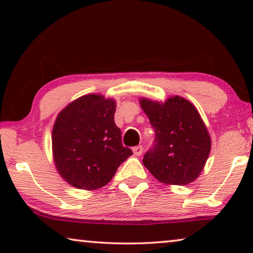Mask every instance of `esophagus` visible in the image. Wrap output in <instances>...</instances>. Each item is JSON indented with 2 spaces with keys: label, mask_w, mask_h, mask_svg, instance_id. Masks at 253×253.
Here are the masks:
<instances>
[{
  "label": "esophagus",
  "mask_w": 253,
  "mask_h": 253,
  "mask_svg": "<svg viewBox=\"0 0 253 253\" xmlns=\"http://www.w3.org/2000/svg\"><path fill=\"white\" fill-rule=\"evenodd\" d=\"M133 154L136 155V157H140L141 153H143V146H136L133 147Z\"/></svg>",
  "instance_id": "obj_1"
}]
</instances>
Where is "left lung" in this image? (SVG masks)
<instances>
[{"mask_svg":"<svg viewBox=\"0 0 253 253\" xmlns=\"http://www.w3.org/2000/svg\"><path fill=\"white\" fill-rule=\"evenodd\" d=\"M140 106L155 130L154 146L143 164L158 181L186 185L198 178L211 152V137L198 110L182 96L165 102L140 98Z\"/></svg>","mask_w":253,"mask_h":253,"instance_id":"obj_1","label":"left lung"}]
</instances>
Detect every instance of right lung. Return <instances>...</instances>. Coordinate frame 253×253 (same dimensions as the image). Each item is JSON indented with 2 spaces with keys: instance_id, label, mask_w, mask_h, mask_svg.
<instances>
[{
  "instance_id": "1",
  "label": "right lung",
  "mask_w": 253,
  "mask_h": 253,
  "mask_svg": "<svg viewBox=\"0 0 253 253\" xmlns=\"http://www.w3.org/2000/svg\"><path fill=\"white\" fill-rule=\"evenodd\" d=\"M116 102L86 94L61 110L51 132L54 164L69 184L82 190L105 186L132 151L122 145L114 114Z\"/></svg>"
}]
</instances>
